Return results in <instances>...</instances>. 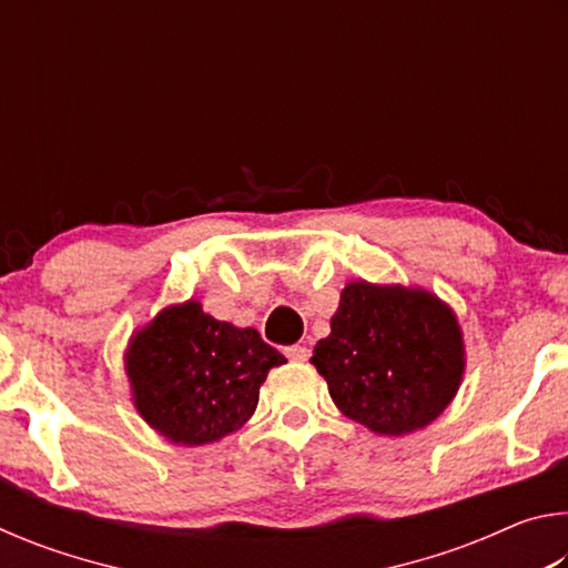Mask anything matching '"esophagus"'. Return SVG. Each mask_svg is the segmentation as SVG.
<instances>
[{
    "instance_id": "1",
    "label": "esophagus",
    "mask_w": 568,
    "mask_h": 568,
    "mask_svg": "<svg viewBox=\"0 0 568 568\" xmlns=\"http://www.w3.org/2000/svg\"><path fill=\"white\" fill-rule=\"evenodd\" d=\"M285 355H287V358H291V361H295V363H303V361H307V355H311V348H307V345L295 343V345H287Z\"/></svg>"
}]
</instances>
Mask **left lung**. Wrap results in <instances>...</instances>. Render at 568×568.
I'll list each match as a JSON object with an SVG mask.
<instances>
[{
    "mask_svg": "<svg viewBox=\"0 0 568 568\" xmlns=\"http://www.w3.org/2000/svg\"><path fill=\"white\" fill-rule=\"evenodd\" d=\"M311 363L343 416L378 436H406L456 398L464 331L454 307L426 287L353 281Z\"/></svg>",
    "mask_w": 568,
    "mask_h": 568,
    "instance_id": "8db88e82",
    "label": "left lung"
}]
</instances>
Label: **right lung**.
Wrapping results in <instances>:
<instances>
[{"label":"right lung","mask_w":568,"mask_h":568,"mask_svg":"<svg viewBox=\"0 0 568 568\" xmlns=\"http://www.w3.org/2000/svg\"><path fill=\"white\" fill-rule=\"evenodd\" d=\"M287 363L255 328H237L190 297L168 305L124 348L132 406L175 446H205L253 418L267 371Z\"/></svg>","instance_id":"add662e5"}]
</instances>
